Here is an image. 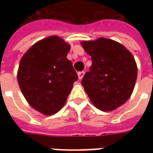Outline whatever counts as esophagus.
Returning <instances> with one entry per match:
<instances>
[{
    "instance_id": "esophagus-1",
    "label": "esophagus",
    "mask_w": 153,
    "mask_h": 153,
    "mask_svg": "<svg viewBox=\"0 0 153 153\" xmlns=\"http://www.w3.org/2000/svg\"><path fill=\"white\" fill-rule=\"evenodd\" d=\"M84 74H85V71H81V72H79V73H78L79 79L80 80L82 79L83 78V76H84Z\"/></svg>"
}]
</instances>
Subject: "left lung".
<instances>
[{"label":"left lung","mask_w":153,"mask_h":153,"mask_svg":"<svg viewBox=\"0 0 153 153\" xmlns=\"http://www.w3.org/2000/svg\"><path fill=\"white\" fill-rule=\"evenodd\" d=\"M81 45L93 63L82 79L90 101L102 111L117 109L134 88L138 68L133 55L122 44L106 38L83 41Z\"/></svg>","instance_id":"8db88e82"}]
</instances>
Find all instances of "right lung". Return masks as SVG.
<instances>
[{"label": "right lung", "mask_w": 153, "mask_h": 153, "mask_svg": "<svg viewBox=\"0 0 153 153\" xmlns=\"http://www.w3.org/2000/svg\"><path fill=\"white\" fill-rule=\"evenodd\" d=\"M70 45L58 36L38 41L22 56L17 80L30 106L44 115L58 112L78 80L67 59Z\"/></svg>", "instance_id": "add662e5"}]
</instances>
